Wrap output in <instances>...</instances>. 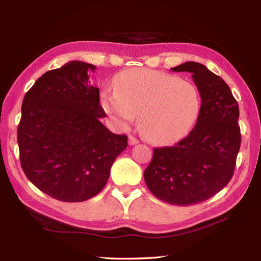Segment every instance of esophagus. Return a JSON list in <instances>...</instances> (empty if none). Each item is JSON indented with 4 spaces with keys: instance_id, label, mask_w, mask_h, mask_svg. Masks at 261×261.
Listing matches in <instances>:
<instances>
[{
    "instance_id": "1",
    "label": "esophagus",
    "mask_w": 261,
    "mask_h": 261,
    "mask_svg": "<svg viewBox=\"0 0 261 261\" xmlns=\"http://www.w3.org/2000/svg\"><path fill=\"white\" fill-rule=\"evenodd\" d=\"M137 143H139V140H138L134 136H129V145L134 146V145H137Z\"/></svg>"
}]
</instances>
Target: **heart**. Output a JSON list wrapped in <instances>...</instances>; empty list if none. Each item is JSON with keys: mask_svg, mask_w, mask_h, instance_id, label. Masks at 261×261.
Wrapping results in <instances>:
<instances>
[{"mask_svg": "<svg viewBox=\"0 0 261 261\" xmlns=\"http://www.w3.org/2000/svg\"><path fill=\"white\" fill-rule=\"evenodd\" d=\"M102 107L121 126L139 114L141 129L157 143L185 137L201 112V95L191 82L165 71L127 69L115 79L114 91L105 90Z\"/></svg>", "mask_w": 261, "mask_h": 261, "instance_id": "b5f03b06", "label": "heart"}]
</instances>
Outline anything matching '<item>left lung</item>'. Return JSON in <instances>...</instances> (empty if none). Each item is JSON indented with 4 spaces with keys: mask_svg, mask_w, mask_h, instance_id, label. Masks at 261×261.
<instances>
[{
    "mask_svg": "<svg viewBox=\"0 0 261 261\" xmlns=\"http://www.w3.org/2000/svg\"><path fill=\"white\" fill-rule=\"evenodd\" d=\"M174 71H188L201 95L194 129L173 147L153 149L145 181L154 196L171 205L206 201L229 184L240 149L239 105L228 84L204 65L187 62Z\"/></svg>",
    "mask_w": 261,
    "mask_h": 261,
    "instance_id": "1",
    "label": "left lung"
}]
</instances>
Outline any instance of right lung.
Segmentation results:
<instances>
[{
	"mask_svg": "<svg viewBox=\"0 0 261 261\" xmlns=\"http://www.w3.org/2000/svg\"><path fill=\"white\" fill-rule=\"evenodd\" d=\"M95 66L69 62L39 77L27 92L18 125L21 167L33 185L63 202H83L103 190L125 135L104 126Z\"/></svg>",
	"mask_w": 261,
	"mask_h": 261,
	"instance_id": "1",
	"label": "right lung"
}]
</instances>
